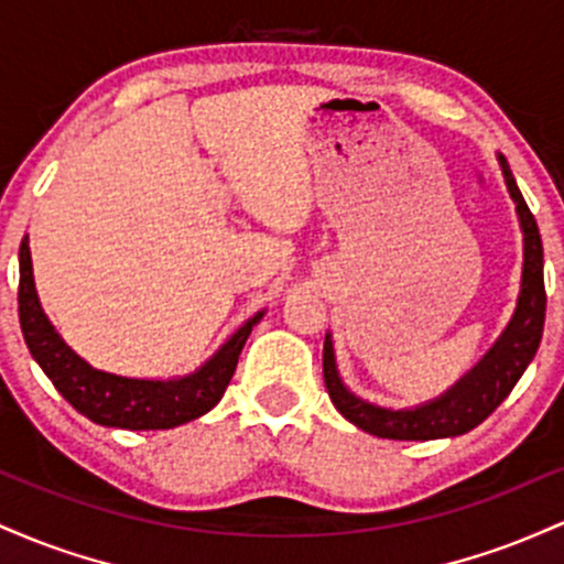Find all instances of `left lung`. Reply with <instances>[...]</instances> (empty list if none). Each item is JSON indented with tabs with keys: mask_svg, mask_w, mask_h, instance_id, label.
Returning <instances> with one entry per match:
<instances>
[{
	"mask_svg": "<svg viewBox=\"0 0 564 564\" xmlns=\"http://www.w3.org/2000/svg\"><path fill=\"white\" fill-rule=\"evenodd\" d=\"M498 161H501L507 187L517 204V215H520L522 236H525V268H522V291L514 318H511L507 332L501 334L494 349L456 387H451L443 398L419 408H408V411H390V408H379L355 398L336 373L332 336H326V345H323V381H326L328 398L347 422L360 426L368 435L387 440H437L456 437L475 430L514 390L517 379L525 373L528 364L541 345L543 318H546L541 232L533 212L528 209L520 187L511 177L507 159L498 156Z\"/></svg>",
	"mask_w": 564,
	"mask_h": 564,
	"instance_id": "left-lung-1",
	"label": "left lung"
}]
</instances>
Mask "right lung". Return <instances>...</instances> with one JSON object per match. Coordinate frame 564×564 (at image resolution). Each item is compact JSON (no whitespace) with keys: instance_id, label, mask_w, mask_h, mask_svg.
I'll use <instances>...</instances> for the list:
<instances>
[{"instance_id":"1","label":"right lung","mask_w":564,"mask_h":564,"mask_svg":"<svg viewBox=\"0 0 564 564\" xmlns=\"http://www.w3.org/2000/svg\"><path fill=\"white\" fill-rule=\"evenodd\" d=\"M21 283H18V315L29 352L42 366L55 390L68 400L82 416L102 426L119 430H172L204 416L219 403L236 373L238 355L249 339L251 326L262 318L254 315L219 347L209 364L183 379L151 381L127 379L97 371L57 336L53 323L42 313L34 273H31L29 238L21 241Z\"/></svg>"}]
</instances>
